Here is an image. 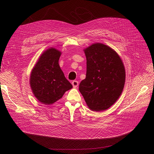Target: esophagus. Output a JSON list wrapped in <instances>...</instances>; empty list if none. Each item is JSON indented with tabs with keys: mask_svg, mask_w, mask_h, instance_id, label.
<instances>
[{
	"mask_svg": "<svg viewBox=\"0 0 154 154\" xmlns=\"http://www.w3.org/2000/svg\"><path fill=\"white\" fill-rule=\"evenodd\" d=\"M72 84L73 87H74V88H77L79 85V82L77 81V80H74V81L72 82Z\"/></svg>",
	"mask_w": 154,
	"mask_h": 154,
	"instance_id": "1",
	"label": "esophagus"
}]
</instances>
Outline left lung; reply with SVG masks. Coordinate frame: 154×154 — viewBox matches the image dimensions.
<instances>
[{"instance_id":"1","label":"left lung","mask_w":154,"mask_h":154,"mask_svg":"<svg viewBox=\"0 0 154 154\" xmlns=\"http://www.w3.org/2000/svg\"><path fill=\"white\" fill-rule=\"evenodd\" d=\"M84 51L87 73L80 83L79 91L91 110H106L116 103L123 91L124 65L119 55L107 45L93 44Z\"/></svg>"}]
</instances>
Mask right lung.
I'll list each match as a JSON object with an SVG mask.
<instances>
[{
  "label": "right lung",
  "mask_w": 154,
  "mask_h": 154,
  "mask_svg": "<svg viewBox=\"0 0 154 154\" xmlns=\"http://www.w3.org/2000/svg\"><path fill=\"white\" fill-rule=\"evenodd\" d=\"M62 52L51 47L40 56L31 71L30 85L37 99L45 105L59 100L72 88L59 64Z\"/></svg>",
  "instance_id": "obj_1"
}]
</instances>
